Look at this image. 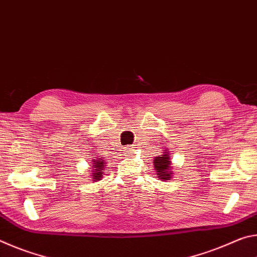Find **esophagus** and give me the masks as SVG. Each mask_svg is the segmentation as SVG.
I'll use <instances>...</instances> for the list:
<instances>
[{
    "label": "esophagus",
    "mask_w": 257,
    "mask_h": 257,
    "mask_svg": "<svg viewBox=\"0 0 257 257\" xmlns=\"http://www.w3.org/2000/svg\"><path fill=\"white\" fill-rule=\"evenodd\" d=\"M129 153H134V149H130L129 150Z\"/></svg>",
    "instance_id": "34e87169"
}]
</instances>
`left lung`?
<instances>
[{
  "label": "left lung",
  "mask_w": 257,
  "mask_h": 257,
  "mask_svg": "<svg viewBox=\"0 0 257 257\" xmlns=\"http://www.w3.org/2000/svg\"><path fill=\"white\" fill-rule=\"evenodd\" d=\"M153 163L156 175H158L160 179H162L163 181L170 180V178L172 177V171L170 170L171 161L170 156H169V152H164V154L156 156Z\"/></svg>",
  "instance_id": "1"
}]
</instances>
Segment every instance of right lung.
Returning a JSON list of instances; mask_svg holds the SVG:
<instances>
[{"label": "right lung", "instance_id": "add662e5", "mask_svg": "<svg viewBox=\"0 0 257 257\" xmlns=\"http://www.w3.org/2000/svg\"><path fill=\"white\" fill-rule=\"evenodd\" d=\"M92 169H93V173H92V179L93 180H101V178L103 176V171L105 170V164L106 161L103 160L101 156L98 158H95L92 160Z\"/></svg>", "mask_w": 257, "mask_h": 257}]
</instances>
